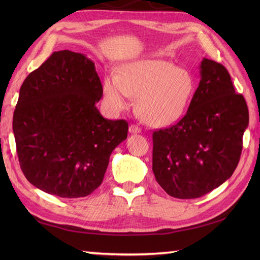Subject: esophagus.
<instances>
[{
    "label": "esophagus",
    "instance_id": "34e87169",
    "mask_svg": "<svg viewBox=\"0 0 260 260\" xmlns=\"http://www.w3.org/2000/svg\"><path fill=\"white\" fill-rule=\"evenodd\" d=\"M129 133L131 134H137V133H141V128L137 125H134V124H131L129 125Z\"/></svg>",
    "mask_w": 260,
    "mask_h": 260
}]
</instances>
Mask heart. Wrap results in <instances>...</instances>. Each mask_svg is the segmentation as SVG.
<instances>
[{
	"instance_id": "obj_1",
	"label": "heart",
	"mask_w": 260,
	"mask_h": 260,
	"mask_svg": "<svg viewBox=\"0 0 260 260\" xmlns=\"http://www.w3.org/2000/svg\"><path fill=\"white\" fill-rule=\"evenodd\" d=\"M194 78L189 71L159 59L136 60L119 74L103 81V99L113 114L131 106L137 98V113L150 126H167L178 120L194 93Z\"/></svg>"
}]
</instances>
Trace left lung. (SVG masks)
<instances>
[{"label":"left lung","instance_id":"8db88e82","mask_svg":"<svg viewBox=\"0 0 260 260\" xmlns=\"http://www.w3.org/2000/svg\"><path fill=\"white\" fill-rule=\"evenodd\" d=\"M200 76L184 117L153 133V173L178 199L200 198L233 175L249 124L245 98L222 64L203 58Z\"/></svg>","mask_w":260,"mask_h":260}]
</instances>
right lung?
Segmentation results:
<instances>
[{
    "instance_id": "add662e5",
    "label": "right lung",
    "mask_w": 260,
    "mask_h": 260,
    "mask_svg": "<svg viewBox=\"0 0 260 260\" xmlns=\"http://www.w3.org/2000/svg\"><path fill=\"white\" fill-rule=\"evenodd\" d=\"M103 86L90 59L53 52L26 77L13 114L22 172L32 185L60 198L89 196L102 184L109 156L126 140L124 119L96 107Z\"/></svg>"
}]
</instances>
